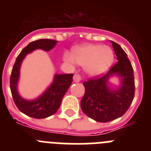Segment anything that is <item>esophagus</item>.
Instances as JSON below:
<instances>
[{
    "instance_id": "1",
    "label": "esophagus",
    "mask_w": 151,
    "mask_h": 151,
    "mask_svg": "<svg viewBox=\"0 0 151 151\" xmlns=\"http://www.w3.org/2000/svg\"><path fill=\"white\" fill-rule=\"evenodd\" d=\"M82 80V76L79 74H75L73 76V81L75 82H79Z\"/></svg>"
}]
</instances>
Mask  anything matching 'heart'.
Segmentation results:
<instances>
[{
    "label": "heart",
    "mask_w": 151,
    "mask_h": 151,
    "mask_svg": "<svg viewBox=\"0 0 151 151\" xmlns=\"http://www.w3.org/2000/svg\"><path fill=\"white\" fill-rule=\"evenodd\" d=\"M113 51L110 47L100 45H85L73 50V56L64 54V60L68 63H75L85 66L88 73L99 76L106 72L113 60Z\"/></svg>",
    "instance_id": "heart-1"
}]
</instances>
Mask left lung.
I'll return each instance as SVG.
<instances>
[{
  "label": "left lung",
  "instance_id": "left-lung-1",
  "mask_svg": "<svg viewBox=\"0 0 151 151\" xmlns=\"http://www.w3.org/2000/svg\"><path fill=\"white\" fill-rule=\"evenodd\" d=\"M116 55L117 63L106 74L90 78L83 83L85 94L81 108L85 115L99 122H107L123 116L129 110L134 96V71L123 49L110 41ZM116 74L121 78V85L117 90L108 86V80Z\"/></svg>",
  "mask_w": 151,
  "mask_h": 151
}]
</instances>
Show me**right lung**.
Here are the masks:
<instances>
[{"mask_svg": "<svg viewBox=\"0 0 151 151\" xmlns=\"http://www.w3.org/2000/svg\"><path fill=\"white\" fill-rule=\"evenodd\" d=\"M52 39H39L29 43L22 49L13 65L10 76V91L13 101L19 111L35 119L50 116L58 110L63 97L73 82V74H56L50 87L37 99L27 101L23 99L17 91V83L19 78V69L23 59L29 53L37 49L49 51L57 45Z\"/></svg>", "mask_w": 151, "mask_h": 151, "instance_id": "right-lung-1", "label": "right lung"}]
</instances>
